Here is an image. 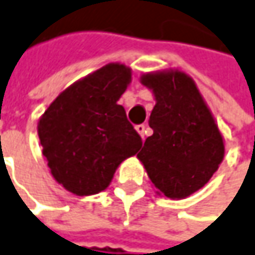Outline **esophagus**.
Wrapping results in <instances>:
<instances>
[{"label": "esophagus", "mask_w": 255, "mask_h": 255, "mask_svg": "<svg viewBox=\"0 0 255 255\" xmlns=\"http://www.w3.org/2000/svg\"><path fill=\"white\" fill-rule=\"evenodd\" d=\"M135 129H137V132H138L143 138H146V135H147V126H146V124H138V126H135Z\"/></svg>", "instance_id": "obj_1"}]
</instances>
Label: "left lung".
Masks as SVG:
<instances>
[{"mask_svg":"<svg viewBox=\"0 0 255 255\" xmlns=\"http://www.w3.org/2000/svg\"><path fill=\"white\" fill-rule=\"evenodd\" d=\"M156 105L149 120L153 134L137 157L163 196L184 198L196 193L218 171L223 138L194 81L181 71L146 74Z\"/></svg>","mask_w":255,"mask_h":255,"instance_id":"obj_1","label":"left lung"}]
</instances>
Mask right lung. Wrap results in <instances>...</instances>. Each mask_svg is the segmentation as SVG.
<instances>
[{"mask_svg":"<svg viewBox=\"0 0 255 255\" xmlns=\"http://www.w3.org/2000/svg\"><path fill=\"white\" fill-rule=\"evenodd\" d=\"M129 80V68L108 64L65 89L39 121L51 174L73 194L104 191L118 165L143 144L118 105Z\"/></svg>","mask_w":255,"mask_h":255,"instance_id":"1","label":"right lung"}]
</instances>
